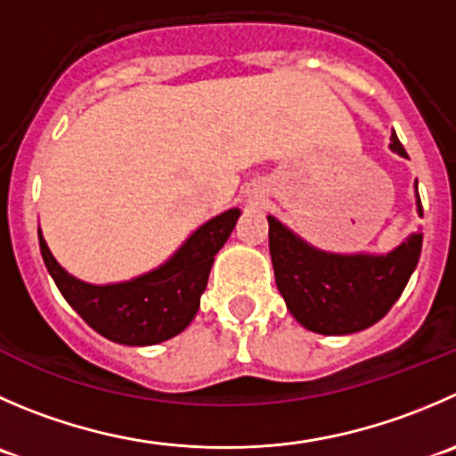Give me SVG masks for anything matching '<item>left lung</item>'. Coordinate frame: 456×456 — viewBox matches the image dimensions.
<instances>
[{
    "label": "left lung",
    "mask_w": 456,
    "mask_h": 456,
    "mask_svg": "<svg viewBox=\"0 0 456 456\" xmlns=\"http://www.w3.org/2000/svg\"><path fill=\"white\" fill-rule=\"evenodd\" d=\"M390 147L408 156L396 134ZM417 205L423 218L419 191ZM267 220L278 291L291 316L318 334H352L381 321L399 300L421 256V233H412L387 256H338L309 247L273 216Z\"/></svg>",
    "instance_id": "left-lung-1"
}]
</instances>
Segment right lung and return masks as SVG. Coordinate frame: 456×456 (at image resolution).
Masks as SVG:
<instances>
[{
	"label": "right lung",
	"instance_id": "add662e5",
	"mask_svg": "<svg viewBox=\"0 0 456 456\" xmlns=\"http://www.w3.org/2000/svg\"><path fill=\"white\" fill-rule=\"evenodd\" d=\"M240 216L229 209L202 224L178 254L144 276L116 285H88L57 265L39 232L44 265L66 303L88 327L122 346H156L180 334L196 316L214 256Z\"/></svg>",
	"mask_w": 456,
	"mask_h": 456
}]
</instances>
